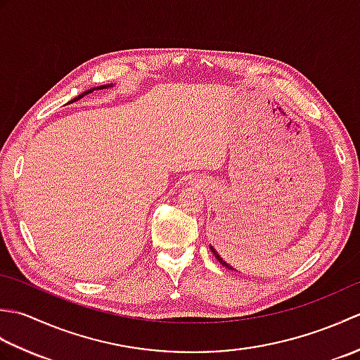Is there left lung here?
I'll list each match as a JSON object with an SVG mask.
<instances>
[{"label":"left lung","instance_id":"left-lung-1","mask_svg":"<svg viewBox=\"0 0 360 360\" xmlns=\"http://www.w3.org/2000/svg\"><path fill=\"white\" fill-rule=\"evenodd\" d=\"M210 250H212V254H213V255H215V257H217V259H218V262H219V263H221V264H223V266H226V267H229V269H232V271H233V267H232V266H229V264H227V263H226V262H224V259H223V258H221V257H219V255H218V252H217V250H215V249H213V248H210Z\"/></svg>","mask_w":360,"mask_h":360}]
</instances>
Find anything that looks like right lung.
<instances>
[{"instance_id":"add662e5","label":"right lung","mask_w":360,"mask_h":360,"mask_svg":"<svg viewBox=\"0 0 360 360\" xmlns=\"http://www.w3.org/2000/svg\"><path fill=\"white\" fill-rule=\"evenodd\" d=\"M103 88H106V86H105V85H103V86H98V89H103ZM93 91H94V89H88V91H86V93H83V94L77 96V97H75V98H74V101H71V102H77V101H79V98H82L83 96H86V94H91V93H93Z\"/></svg>"}]
</instances>
